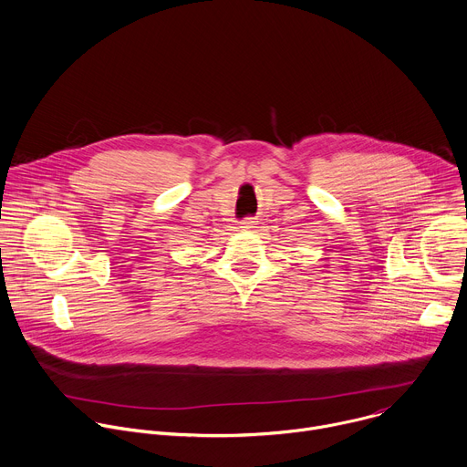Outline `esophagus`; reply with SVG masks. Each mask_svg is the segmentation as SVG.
<instances>
[{
    "mask_svg": "<svg viewBox=\"0 0 467 467\" xmlns=\"http://www.w3.org/2000/svg\"><path fill=\"white\" fill-rule=\"evenodd\" d=\"M239 228L241 230H252V228H257V221L254 217H246L239 223Z\"/></svg>",
    "mask_w": 467,
    "mask_h": 467,
    "instance_id": "obj_1",
    "label": "esophagus"
}]
</instances>
